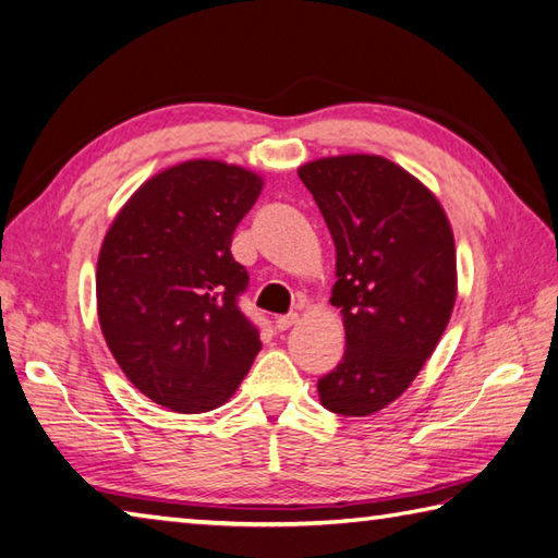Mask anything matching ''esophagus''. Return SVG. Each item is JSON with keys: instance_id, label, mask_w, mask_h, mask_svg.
Instances as JSON below:
<instances>
[{"instance_id": "1", "label": "esophagus", "mask_w": 558, "mask_h": 558, "mask_svg": "<svg viewBox=\"0 0 558 558\" xmlns=\"http://www.w3.org/2000/svg\"><path fill=\"white\" fill-rule=\"evenodd\" d=\"M295 323H299V315H295V313H291V315H281V317H277V329H279V332H283V329L293 327Z\"/></svg>"}]
</instances>
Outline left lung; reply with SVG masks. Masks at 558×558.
Here are the masks:
<instances>
[{
    "instance_id": "left-lung-1",
    "label": "left lung",
    "mask_w": 558,
    "mask_h": 558,
    "mask_svg": "<svg viewBox=\"0 0 558 558\" xmlns=\"http://www.w3.org/2000/svg\"><path fill=\"white\" fill-rule=\"evenodd\" d=\"M332 233L329 303L342 308V363L317 380L320 404L371 416L392 404L434 354L458 299L446 209L390 158L342 154L299 168Z\"/></svg>"
}]
</instances>
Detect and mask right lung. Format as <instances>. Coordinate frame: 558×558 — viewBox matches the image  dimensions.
Segmentation results:
<instances>
[{
  "label": "right lung",
  "mask_w": 558,
  "mask_h": 558,
  "mask_svg": "<svg viewBox=\"0 0 558 558\" xmlns=\"http://www.w3.org/2000/svg\"><path fill=\"white\" fill-rule=\"evenodd\" d=\"M263 185L216 158L163 168L122 204L100 245V332L134 388L170 412L229 402L263 349L235 305L247 271L231 255Z\"/></svg>",
  "instance_id": "add662e5"
}]
</instances>
